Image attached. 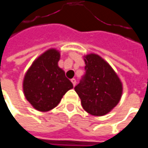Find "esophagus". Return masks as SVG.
Returning <instances> with one entry per match:
<instances>
[{
	"mask_svg": "<svg viewBox=\"0 0 148 148\" xmlns=\"http://www.w3.org/2000/svg\"><path fill=\"white\" fill-rule=\"evenodd\" d=\"M71 82L73 83L74 86H75V85H76V79H71Z\"/></svg>",
	"mask_w": 148,
	"mask_h": 148,
	"instance_id": "1",
	"label": "esophagus"
}]
</instances>
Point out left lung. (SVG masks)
<instances>
[{
    "label": "left lung",
    "mask_w": 148,
    "mask_h": 148,
    "mask_svg": "<svg viewBox=\"0 0 148 148\" xmlns=\"http://www.w3.org/2000/svg\"><path fill=\"white\" fill-rule=\"evenodd\" d=\"M84 61L86 74L74 90L87 113L104 116L119 103L123 83L111 66L99 55H86Z\"/></svg>",
    "instance_id": "obj_1"
}]
</instances>
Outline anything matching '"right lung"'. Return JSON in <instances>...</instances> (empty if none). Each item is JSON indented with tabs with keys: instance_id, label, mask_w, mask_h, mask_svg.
Masks as SVG:
<instances>
[{
	"instance_id": "add662e5",
	"label": "right lung",
	"mask_w": 148,
	"mask_h": 148,
	"mask_svg": "<svg viewBox=\"0 0 148 148\" xmlns=\"http://www.w3.org/2000/svg\"><path fill=\"white\" fill-rule=\"evenodd\" d=\"M60 57L59 50L49 49L32 62L24 76V95L38 111L54 109L63 95L74 87L58 66Z\"/></svg>"
}]
</instances>
